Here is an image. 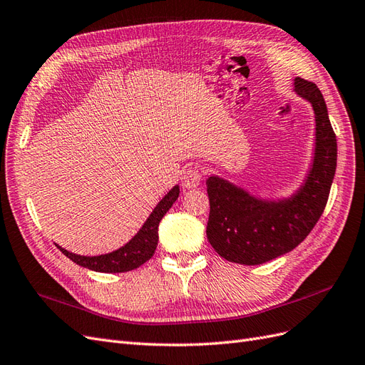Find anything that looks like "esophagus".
<instances>
[{"label":"esophagus","instance_id":"obj_1","mask_svg":"<svg viewBox=\"0 0 365 365\" xmlns=\"http://www.w3.org/2000/svg\"><path fill=\"white\" fill-rule=\"evenodd\" d=\"M201 182V173L196 168H187L181 175V184L184 189H195Z\"/></svg>","mask_w":365,"mask_h":365}]
</instances>
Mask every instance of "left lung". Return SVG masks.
I'll return each mask as SVG.
<instances>
[{
  "instance_id": "obj_1",
  "label": "left lung",
  "mask_w": 365,
  "mask_h": 365,
  "mask_svg": "<svg viewBox=\"0 0 365 365\" xmlns=\"http://www.w3.org/2000/svg\"><path fill=\"white\" fill-rule=\"evenodd\" d=\"M294 93L311 103L315 115L312 163L294 193L263 200L217 175L207 178V237L228 262L262 264L283 256L302 244L324 212L336 169V137L318 86L295 77Z\"/></svg>"
}]
</instances>
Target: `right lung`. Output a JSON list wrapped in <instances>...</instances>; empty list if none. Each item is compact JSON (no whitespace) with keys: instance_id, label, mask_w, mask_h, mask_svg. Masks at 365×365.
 <instances>
[{"instance_id":"obj_1","label":"right lung","mask_w":365,"mask_h":365,"mask_svg":"<svg viewBox=\"0 0 365 365\" xmlns=\"http://www.w3.org/2000/svg\"><path fill=\"white\" fill-rule=\"evenodd\" d=\"M180 196V185H173L163 200L153 208V212L146 219V222L137 231V235L132 237L128 244L120 247L115 251L101 256H81V254L70 252L65 248L56 245L65 256L74 263L81 264L97 272H126L132 271L143 263L148 262L158 245V225L163 216L169 212L173 202Z\"/></svg>"}]
</instances>
